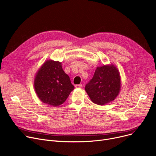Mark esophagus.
I'll return each instance as SVG.
<instances>
[{
    "label": "esophagus",
    "instance_id": "obj_1",
    "mask_svg": "<svg viewBox=\"0 0 156 156\" xmlns=\"http://www.w3.org/2000/svg\"><path fill=\"white\" fill-rule=\"evenodd\" d=\"M75 87L76 88H80V87H83V85L82 84H76L75 86Z\"/></svg>",
    "mask_w": 156,
    "mask_h": 156
}]
</instances>
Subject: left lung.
<instances>
[{
    "instance_id": "8db88e82",
    "label": "left lung",
    "mask_w": 156,
    "mask_h": 156,
    "mask_svg": "<svg viewBox=\"0 0 156 156\" xmlns=\"http://www.w3.org/2000/svg\"><path fill=\"white\" fill-rule=\"evenodd\" d=\"M120 89V74L114 65L97 67L93 78L85 86L91 100L100 105L115 100Z\"/></svg>"
}]
</instances>
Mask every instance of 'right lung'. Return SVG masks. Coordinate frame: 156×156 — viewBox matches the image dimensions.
<instances>
[{"label":"right lung","mask_w":156,"mask_h":156,"mask_svg":"<svg viewBox=\"0 0 156 156\" xmlns=\"http://www.w3.org/2000/svg\"><path fill=\"white\" fill-rule=\"evenodd\" d=\"M34 88L43 103L58 107L66 101L74 86L63 70L61 62L48 60L36 74Z\"/></svg>","instance_id":"obj_1"}]
</instances>
